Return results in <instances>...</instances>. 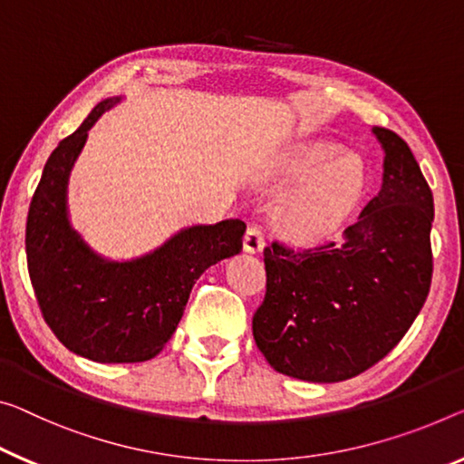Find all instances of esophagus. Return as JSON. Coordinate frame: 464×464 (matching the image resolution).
<instances>
[{
    "label": "esophagus",
    "instance_id": "1",
    "mask_svg": "<svg viewBox=\"0 0 464 464\" xmlns=\"http://www.w3.org/2000/svg\"><path fill=\"white\" fill-rule=\"evenodd\" d=\"M266 246V237H263L261 227L251 226L245 234V251L246 253H261Z\"/></svg>",
    "mask_w": 464,
    "mask_h": 464
}]
</instances>
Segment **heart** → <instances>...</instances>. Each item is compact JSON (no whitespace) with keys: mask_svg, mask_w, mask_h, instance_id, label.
I'll return each instance as SVG.
<instances>
[{"mask_svg":"<svg viewBox=\"0 0 464 464\" xmlns=\"http://www.w3.org/2000/svg\"><path fill=\"white\" fill-rule=\"evenodd\" d=\"M286 172L309 178L277 209V222L296 238L325 232L344 216L365 184V163L330 140L304 142L286 160Z\"/></svg>","mask_w":464,"mask_h":464,"instance_id":"obj_1","label":"heart"}]
</instances>
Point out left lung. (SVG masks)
Instances as JSON below:
<instances>
[{
    "label": "left lung",
    "instance_id": "8db88e82",
    "mask_svg": "<svg viewBox=\"0 0 464 464\" xmlns=\"http://www.w3.org/2000/svg\"><path fill=\"white\" fill-rule=\"evenodd\" d=\"M386 153L382 188L344 242L295 251L266 246L267 290L253 336L269 365L334 383L367 372L394 348L431 286L433 195L409 145L373 128Z\"/></svg>",
    "mask_w": 464,
    "mask_h": 464
}]
</instances>
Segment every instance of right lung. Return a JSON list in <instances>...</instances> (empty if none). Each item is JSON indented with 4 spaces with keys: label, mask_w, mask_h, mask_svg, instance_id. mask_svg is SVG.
Segmentation results:
<instances>
[{
    "label": "right lung",
    "mask_w": 464,
    "mask_h": 464,
    "mask_svg": "<svg viewBox=\"0 0 464 464\" xmlns=\"http://www.w3.org/2000/svg\"><path fill=\"white\" fill-rule=\"evenodd\" d=\"M122 97L97 103L43 168L26 218V261L43 319L68 351L97 362L161 353L205 269L242 251V219L184 227L130 261L97 255L68 219V178L89 130Z\"/></svg>",
    "instance_id": "obj_1"
}]
</instances>
